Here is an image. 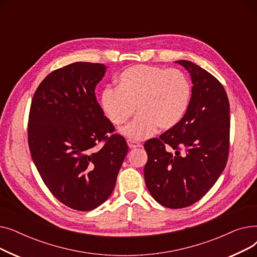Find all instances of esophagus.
Instances as JSON below:
<instances>
[{
	"label": "esophagus",
	"mask_w": 257,
	"mask_h": 257,
	"mask_svg": "<svg viewBox=\"0 0 257 257\" xmlns=\"http://www.w3.org/2000/svg\"><path fill=\"white\" fill-rule=\"evenodd\" d=\"M127 144H128V147L130 148V149H134V148L141 147V145H140L139 143L134 142V141H132V140H128V141H127Z\"/></svg>",
	"instance_id": "34e87169"
}]
</instances>
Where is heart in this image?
Wrapping results in <instances>:
<instances>
[{"instance_id":"obj_1","label":"heart","mask_w":257,"mask_h":257,"mask_svg":"<svg viewBox=\"0 0 257 257\" xmlns=\"http://www.w3.org/2000/svg\"><path fill=\"white\" fill-rule=\"evenodd\" d=\"M116 87H107L101 94L102 110L115 126L136 113L140 114L121 132L131 140H144L156 132L176 127L184 117L192 97L191 82L176 69L138 64L117 77Z\"/></svg>"}]
</instances>
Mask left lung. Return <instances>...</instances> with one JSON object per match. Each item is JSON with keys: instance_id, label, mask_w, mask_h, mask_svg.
<instances>
[{"instance_id": "obj_1", "label": "left lung", "mask_w": 257, "mask_h": 257, "mask_svg": "<svg viewBox=\"0 0 257 257\" xmlns=\"http://www.w3.org/2000/svg\"><path fill=\"white\" fill-rule=\"evenodd\" d=\"M190 73L192 97L180 123L144 145L146 185L169 208L190 206L203 197L225 169L229 151V101L223 85L201 66L175 61Z\"/></svg>"}]
</instances>
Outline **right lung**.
Listing matches in <instances>:
<instances>
[{
	"label": "right lung",
	"instance_id": "1",
	"mask_svg": "<svg viewBox=\"0 0 257 257\" xmlns=\"http://www.w3.org/2000/svg\"><path fill=\"white\" fill-rule=\"evenodd\" d=\"M106 69L75 62L52 72L37 87L30 108L33 163L50 192L81 211L97 208L111 195L128 152L94 94Z\"/></svg>",
	"mask_w": 257,
	"mask_h": 257
}]
</instances>
